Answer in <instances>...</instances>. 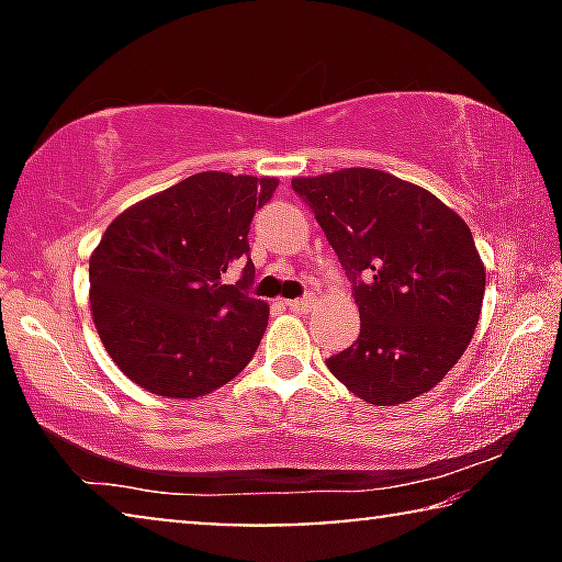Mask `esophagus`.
I'll list each match as a JSON object with an SVG mask.
<instances>
[{"label": "esophagus", "mask_w": 562, "mask_h": 562, "mask_svg": "<svg viewBox=\"0 0 562 562\" xmlns=\"http://www.w3.org/2000/svg\"><path fill=\"white\" fill-rule=\"evenodd\" d=\"M286 306H289L291 312H296V314H306V312L314 310V299H312V296L291 299V302H286Z\"/></svg>", "instance_id": "esophagus-1"}]
</instances>
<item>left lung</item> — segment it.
I'll return each mask as SVG.
<instances>
[{
    "mask_svg": "<svg viewBox=\"0 0 562 562\" xmlns=\"http://www.w3.org/2000/svg\"><path fill=\"white\" fill-rule=\"evenodd\" d=\"M352 283L358 340L327 368L375 406L437 386L479 325L486 271L463 220L417 183L375 168L291 179Z\"/></svg>",
    "mask_w": 562,
    "mask_h": 562,
    "instance_id": "1",
    "label": "left lung"
}]
</instances>
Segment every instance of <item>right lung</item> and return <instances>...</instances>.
I'll return each mask as SVG.
<instances>
[{"mask_svg": "<svg viewBox=\"0 0 562 562\" xmlns=\"http://www.w3.org/2000/svg\"><path fill=\"white\" fill-rule=\"evenodd\" d=\"M276 187L256 176L194 173L106 227L89 260V299L97 333L127 379L153 394L196 398L250 363L268 304L248 291L256 279L248 233Z\"/></svg>", "mask_w": 562, "mask_h": 562, "instance_id": "add662e5", "label": "right lung"}]
</instances>
